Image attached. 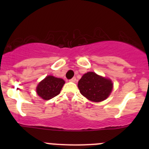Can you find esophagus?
Wrapping results in <instances>:
<instances>
[{"label":"esophagus","instance_id":"1","mask_svg":"<svg viewBox=\"0 0 149 149\" xmlns=\"http://www.w3.org/2000/svg\"><path fill=\"white\" fill-rule=\"evenodd\" d=\"M70 81H71V82L74 83V82H76V81H77V79H76V77H72V79H71Z\"/></svg>","mask_w":149,"mask_h":149}]
</instances>
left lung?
Here are the masks:
<instances>
[{
	"label": "left lung",
	"mask_w": 149,
	"mask_h": 149,
	"mask_svg": "<svg viewBox=\"0 0 149 149\" xmlns=\"http://www.w3.org/2000/svg\"><path fill=\"white\" fill-rule=\"evenodd\" d=\"M77 86L81 95L89 101L100 102L108 98L113 85L110 79L89 72L82 76Z\"/></svg>",
	"instance_id": "8db88e82"
}]
</instances>
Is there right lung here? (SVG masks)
Returning a JSON list of instances; mask_svg holds the SVG:
<instances>
[{
  "label": "right lung",
  "instance_id": "obj_1",
  "mask_svg": "<svg viewBox=\"0 0 149 149\" xmlns=\"http://www.w3.org/2000/svg\"><path fill=\"white\" fill-rule=\"evenodd\" d=\"M65 81L62 78H57L48 75L39 83L36 93L44 100H49L60 94Z\"/></svg>",
  "mask_w": 149,
  "mask_h": 149
}]
</instances>
